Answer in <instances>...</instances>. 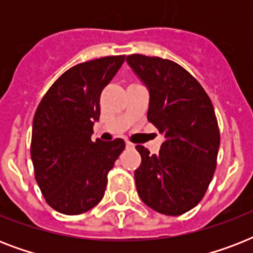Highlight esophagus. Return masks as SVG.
<instances>
[{
    "label": "esophagus",
    "mask_w": 253,
    "mask_h": 253,
    "mask_svg": "<svg viewBox=\"0 0 253 253\" xmlns=\"http://www.w3.org/2000/svg\"><path fill=\"white\" fill-rule=\"evenodd\" d=\"M126 148H128V150H132V148H134V144H132V143H130V142H127L126 143Z\"/></svg>",
    "instance_id": "obj_1"
}]
</instances>
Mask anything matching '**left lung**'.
Instances as JSON below:
<instances>
[{
	"instance_id": "left-lung-1",
	"label": "left lung",
	"mask_w": 253,
	"mask_h": 253,
	"mask_svg": "<svg viewBox=\"0 0 253 253\" xmlns=\"http://www.w3.org/2000/svg\"><path fill=\"white\" fill-rule=\"evenodd\" d=\"M126 61L148 89L147 118L164 136L158 155L136 146V190L155 211L181 215L198 205L214 176L220 142L215 111L200 83L174 61L139 53Z\"/></svg>"
}]
</instances>
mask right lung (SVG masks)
<instances>
[{"mask_svg":"<svg viewBox=\"0 0 253 253\" xmlns=\"http://www.w3.org/2000/svg\"><path fill=\"white\" fill-rule=\"evenodd\" d=\"M125 61L106 56L68 69L42 98L33 121L31 160L47 204L77 215L102 200L107 173L125 142L91 140L99 119V95Z\"/></svg>","mask_w":253,"mask_h":253,"instance_id":"obj_1","label":"right lung"}]
</instances>
